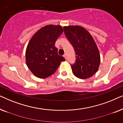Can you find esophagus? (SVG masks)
I'll list each match as a JSON object with an SVG mask.
<instances>
[{
	"instance_id": "obj_1",
	"label": "esophagus",
	"mask_w": 123,
	"mask_h": 123,
	"mask_svg": "<svg viewBox=\"0 0 123 123\" xmlns=\"http://www.w3.org/2000/svg\"><path fill=\"white\" fill-rule=\"evenodd\" d=\"M63 56L64 57V58L65 59L67 60V55L66 54H64L63 55Z\"/></svg>"
}]
</instances>
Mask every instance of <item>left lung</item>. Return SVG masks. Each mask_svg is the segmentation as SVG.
<instances>
[{"instance_id":"left-lung-1","label":"left lung","mask_w":123,"mask_h":123,"mask_svg":"<svg viewBox=\"0 0 123 123\" xmlns=\"http://www.w3.org/2000/svg\"><path fill=\"white\" fill-rule=\"evenodd\" d=\"M65 34L74 49L76 61L71 65L75 77L80 79L91 77L100 64V54L91 35L80 26L64 27Z\"/></svg>"}]
</instances>
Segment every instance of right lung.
<instances>
[{
	"instance_id": "obj_1",
	"label": "right lung",
	"mask_w": 123,
	"mask_h": 123,
	"mask_svg": "<svg viewBox=\"0 0 123 123\" xmlns=\"http://www.w3.org/2000/svg\"><path fill=\"white\" fill-rule=\"evenodd\" d=\"M60 25H46L38 30L29 41L26 50V63L33 74L44 79L53 74L63 56L58 53L55 42L63 33Z\"/></svg>"
}]
</instances>
